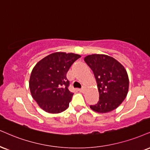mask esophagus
Here are the masks:
<instances>
[{"mask_svg": "<svg viewBox=\"0 0 150 150\" xmlns=\"http://www.w3.org/2000/svg\"><path fill=\"white\" fill-rule=\"evenodd\" d=\"M79 90L81 92H82V93H85V92H86V87H83L82 88H81V89H79Z\"/></svg>", "mask_w": 150, "mask_h": 150, "instance_id": "obj_1", "label": "esophagus"}]
</instances>
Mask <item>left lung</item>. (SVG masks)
<instances>
[{"mask_svg": "<svg viewBox=\"0 0 150 150\" xmlns=\"http://www.w3.org/2000/svg\"><path fill=\"white\" fill-rule=\"evenodd\" d=\"M84 60L93 71L99 93V101L90 105V108L101 113L117 108L128 93L129 77L126 69L115 59L106 55H90Z\"/></svg>", "mask_w": 150, "mask_h": 150, "instance_id": "1", "label": "left lung"}]
</instances>
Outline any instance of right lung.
Returning a JSON list of instances; mask_svg holds the SVG:
<instances>
[{"mask_svg": "<svg viewBox=\"0 0 150 150\" xmlns=\"http://www.w3.org/2000/svg\"><path fill=\"white\" fill-rule=\"evenodd\" d=\"M81 55L57 52L36 64L31 72L29 87L33 99L44 111L59 113L69 107L74 94L68 89L67 73Z\"/></svg>", "mask_w": 150, "mask_h": 150, "instance_id": "right-lung-1", "label": "right lung"}]
</instances>
